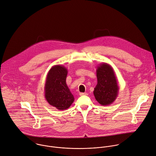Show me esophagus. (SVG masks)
Returning <instances> with one entry per match:
<instances>
[{
    "mask_svg": "<svg viewBox=\"0 0 156 156\" xmlns=\"http://www.w3.org/2000/svg\"><path fill=\"white\" fill-rule=\"evenodd\" d=\"M80 96H84V95H88V93H80Z\"/></svg>",
    "mask_w": 156,
    "mask_h": 156,
    "instance_id": "esophagus-1",
    "label": "esophagus"
}]
</instances>
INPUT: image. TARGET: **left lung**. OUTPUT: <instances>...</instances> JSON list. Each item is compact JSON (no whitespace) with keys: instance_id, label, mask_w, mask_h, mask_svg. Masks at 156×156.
<instances>
[{"instance_id":"8db88e82","label":"left lung","mask_w":156,"mask_h":156,"mask_svg":"<svg viewBox=\"0 0 156 156\" xmlns=\"http://www.w3.org/2000/svg\"><path fill=\"white\" fill-rule=\"evenodd\" d=\"M98 83L93 94L101 105H109L116 99L119 87L113 68L107 63H102L97 67Z\"/></svg>"}]
</instances>
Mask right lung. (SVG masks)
<instances>
[{
    "instance_id": "right-lung-1",
    "label": "right lung",
    "mask_w": 156,
    "mask_h": 156,
    "mask_svg": "<svg viewBox=\"0 0 156 156\" xmlns=\"http://www.w3.org/2000/svg\"><path fill=\"white\" fill-rule=\"evenodd\" d=\"M67 74V68L57 65L50 69L46 79L44 97L51 105L60 110L68 108L74 101L66 83Z\"/></svg>"
}]
</instances>
